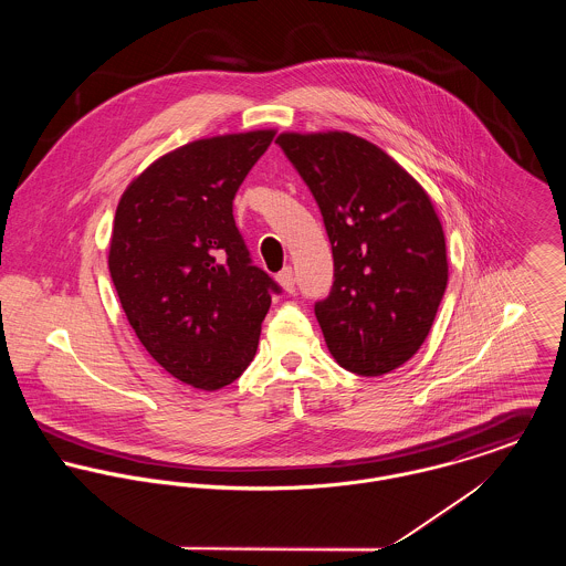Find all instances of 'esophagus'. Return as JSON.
<instances>
[{"label": "esophagus", "mask_w": 566, "mask_h": 566, "mask_svg": "<svg viewBox=\"0 0 566 566\" xmlns=\"http://www.w3.org/2000/svg\"><path fill=\"white\" fill-rule=\"evenodd\" d=\"M276 281H279V285L287 292V294H294V272H292V268H283L279 274H276Z\"/></svg>", "instance_id": "34e87169"}]
</instances>
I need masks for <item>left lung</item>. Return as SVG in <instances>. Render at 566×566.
I'll list each match as a JSON object with an SVG mask.
<instances>
[{"label": "left lung", "instance_id": "left-lung-1", "mask_svg": "<svg viewBox=\"0 0 566 566\" xmlns=\"http://www.w3.org/2000/svg\"><path fill=\"white\" fill-rule=\"evenodd\" d=\"M323 211L335 281L316 318L333 359L361 377L403 366L427 339L449 281L440 218L422 185L344 130L281 133Z\"/></svg>", "mask_w": 566, "mask_h": 566}]
</instances>
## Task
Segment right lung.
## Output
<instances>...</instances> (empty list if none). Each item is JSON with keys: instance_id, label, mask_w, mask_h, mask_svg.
Returning a JSON list of instances; mask_svg holds the SVG:
<instances>
[{"instance_id": "1", "label": "right lung", "mask_w": 566, "mask_h": 566, "mask_svg": "<svg viewBox=\"0 0 566 566\" xmlns=\"http://www.w3.org/2000/svg\"><path fill=\"white\" fill-rule=\"evenodd\" d=\"M274 128L189 142L124 189L108 245L122 310L153 359L213 392L252 361L274 281L250 265L233 198Z\"/></svg>"}]
</instances>
